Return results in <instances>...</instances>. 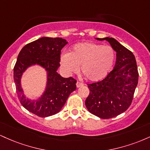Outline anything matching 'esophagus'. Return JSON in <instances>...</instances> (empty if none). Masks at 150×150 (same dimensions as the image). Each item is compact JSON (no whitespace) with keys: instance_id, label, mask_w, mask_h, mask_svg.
Instances as JSON below:
<instances>
[{"instance_id":"1","label":"esophagus","mask_w":150,"mask_h":150,"mask_svg":"<svg viewBox=\"0 0 150 150\" xmlns=\"http://www.w3.org/2000/svg\"><path fill=\"white\" fill-rule=\"evenodd\" d=\"M82 85H83V83H82V82H77L76 87H77V88H78V87H81V86H82Z\"/></svg>"}]
</instances>
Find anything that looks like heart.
<instances>
[{
    "instance_id": "b5f03b06",
    "label": "heart",
    "mask_w": 150,
    "mask_h": 150,
    "mask_svg": "<svg viewBox=\"0 0 150 150\" xmlns=\"http://www.w3.org/2000/svg\"><path fill=\"white\" fill-rule=\"evenodd\" d=\"M116 53L110 46L93 42H83L74 46L70 52L61 57V65L67 74L77 73L81 66L82 73L89 81L104 79L112 68Z\"/></svg>"
}]
</instances>
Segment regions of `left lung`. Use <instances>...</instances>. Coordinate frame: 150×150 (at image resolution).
<instances>
[{"label":"left lung","instance_id":"left-lung-1","mask_svg":"<svg viewBox=\"0 0 150 150\" xmlns=\"http://www.w3.org/2000/svg\"><path fill=\"white\" fill-rule=\"evenodd\" d=\"M106 40L116 51L113 69L102 80L88 84L89 94L85 100L88 111L103 119L116 117L129 108L138 82V70L135 56L113 38Z\"/></svg>","mask_w":150,"mask_h":150}]
</instances>
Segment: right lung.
<instances>
[{
	"label": "right lung",
	"instance_id": "obj_1",
	"mask_svg": "<svg viewBox=\"0 0 150 150\" xmlns=\"http://www.w3.org/2000/svg\"><path fill=\"white\" fill-rule=\"evenodd\" d=\"M67 43L65 39L59 37H42L25 45L18 56L13 76L18 99L26 109L39 117L44 118L59 112L70 93L76 89L75 79L72 77L64 78L56 72L60 66L61 49ZM34 64L45 68L48 80L42 97L37 100L31 101L23 95L20 79L23 72Z\"/></svg>",
	"mask_w": 150,
	"mask_h": 150
}]
</instances>
